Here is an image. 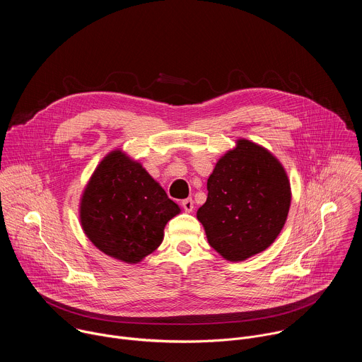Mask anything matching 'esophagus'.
<instances>
[{"label":"esophagus","mask_w":362,"mask_h":362,"mask_svg":"<svg viewBox=\"0 0 362 362\" xmlns=\"http://www.w3.org/2000/svg\"><path fill=\"white\" fill-rule=\"evenodd\" d=\"M182 206H183V209H185L186 212H192V211H193V208H194V204H193L192 197H187V199L182 200Z\"/></svg>","instance_id":"1"}]
</instances>
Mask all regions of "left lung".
I'll return each instance as SVG.
<instances>
[{"mask_svg": "<svg viewBox=\"0 0 362 362\" xmlns=\"http://www.w3.org/2000/svg\"><path fill=\"white\" fill-rule=\"evenodd\" d=\"M291 204L285 169L262 146L240 139L208 179L197 211L209 245L232 262L265 250L282 230Z\"/></svg>", "mask_w": 362, "mask_h": 362, "instance_id": "obj_1", "label": "left lung"}]
</instances>
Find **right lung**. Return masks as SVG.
I'll use <instances>...</instances> for the list:
<instances>
[{
    "label": "right lung",
    "instance_id": "1",
    "mask_svg": "<svg viewBox=\"0 0 362 362\" xmlns=\"http://www.w3.org/2000/svg\"><path fill=\"white\" fill-rule=\"evenodd\" d=\"M180 212L162 186L115 150L94 170L80 203L87 238L101 252L137 264L156 250L166 223Z\"/></svg>",
    "mask_w": 362,
    "mask_h": 362
}]
</instances>
